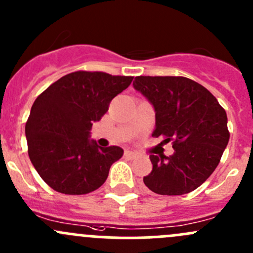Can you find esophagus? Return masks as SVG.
<instances>
[{
	"label": "esophagus",
	"instance_id": "34e87169",
	"mask_svg": "<svg viewBox=\"0 0 253 253\" xmlns=\"http://www.w3.org/2000/svg\"><path fill=\"white\" fill-rule=\"evenodd\" d=\"M125 157L128 158V159H136V158L138 157V153L132 152V150H126V152H125Z\"/></svg>",
	"mask_w": 253,
	"mask_h": 253
}]
</instances>
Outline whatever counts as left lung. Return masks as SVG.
I'll list each match as a JSON object with an SVG mask.
<instances>
[{
    "instance_id": "obj_1",
    "label": "left lung",
    "mask_w": 253,
    "mask_h": 253,
    "mask_svg": "<svg viewBox=\"0 0 253 253\" xmlns=\"http://www.w3.org/2000/svg\"><path fill=\"white\" fill-rule=\"evenodd\" d=\"M133 86L154 106L152 136L172 143L170 157L150 154L143 182L158 195L178 196L200 187L218 167L229 142L228 117L215 96L186 77L134 78Z\"/></svg>"
}]
</instances>
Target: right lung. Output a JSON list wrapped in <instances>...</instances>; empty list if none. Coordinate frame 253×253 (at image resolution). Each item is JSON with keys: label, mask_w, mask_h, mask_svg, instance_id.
I'll use <instances>...</instances> for the list:
<instances>
[{"label": "right lung", "mask_w": 253, "mask_h": 253, "mask_svg": "<svg viewBox=\"0 0 253 253\" xmlns=\"http://www.w3.org/2000/svg\"><path fill=\"white\" fill-rule=\"evenodd\" d=\"M133 77L77 71L51 84L34 101L25 124L30 162L52 190L85 195L106 181L124 154L116 145L99 147L89 139L93 122Z\"/></svg>", "instance_id": "1"}]
</instances>
